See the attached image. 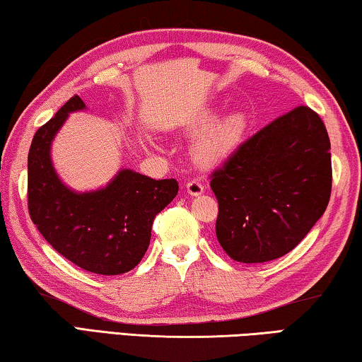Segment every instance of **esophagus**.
<instances>
[{
    "instance_id": "esophagus-1",
    "label": "esophagus",
    "mask_w": 362,
    "mask_h": 362,
    "mask_svg": "<svg viewBox=\"0 0 362 362\" xmlns=\"http://www.w3.org/2000/svg\"><path fill=\"white\" fill-rule=\"evenodd\" d=\"M186 189L191 196H200V194L204 192V185L200 180H191L186 185Z\"/></svg>"
}]
</instances>
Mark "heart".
Returning <instances> with one entry per match:
<instances>
[{
	"mask_svg": "<svg viewBox=\"0 0 362 362\" xmlns=\"http://www.w3.org/2000/svg\"><path fill=\"white\" fill-rule=\"evenodd\" d=\"M215 119L214 111L200 115L192 121V131H202ZM247 129V116L244 111H231L209 127L194 146V158L202 166H215L226 160L241 144Z\"/></svg>",
	"mask_w": 362,
	"mask_h": 362,
	"instance_id": "b5f03b06",
	"label": "heart"
}]
</instances>
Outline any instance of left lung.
<instances>
[{"mask_svg":"<svg viewBox=\"0 0 362 362\" xmlns=\"http://www.w3.org/2000/svg\"><path fill=\"white\" fill-rule=\"evenodd\" d=\"M220 246L243 264L288 254L324 215L332 192L324 121L298 107L249 137L212 173Z\"/></svg>","mask_w":362,"mask_h":362,"instance_id":"obj_1","label":"left lung"}]
</instances>
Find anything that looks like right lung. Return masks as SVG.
<instances>
[{
    "mask_svg": "<svg viewBox=\"0 0 362 362\" xmlns=\"http://www.w3.org/2000/svg\"><path fill=\"white\" fill-rule=\"evenodd\" d=\"M84 108L74 95L33 136L27 160L29 214L54 251L72 264L92 274L121 275L147 252L155 216L176 197L177 181L126 168L97 191L76 192L63 185L52 163V142L69 113Z\"/></svg>",
    "mask_w": 362,
    "mask_h": 362,
    "instance_id": "obj_1",
    "label": "right lung"
}]
</instances>
